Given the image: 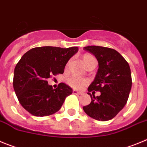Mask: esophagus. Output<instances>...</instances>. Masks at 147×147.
Masks as SVG:
<instances>
[{
    "label": "esophagus",
    "instance_id": "34e87169",
    "mask_svg": "<svg viewBox=\"0 0 147 147\" xmlns=\"http://www.w3.org/2000/svg\"><path fill=\"white\" fill-rule=\"evenodd\" d=\"M72 92H73V94H82V92H78V91H76V90H73Z\"/></svg>",
    "mask_w": 147,
    "mask_h": 147
}]
</instances>
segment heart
<instances>
[{"instance_id": "heart-1", "label": "heart", "mask_w": 147, "mask_h": 147, "mask_svg": "<svg viewBox=\"0 0 147 147\" xmlns=\"http://www.w3.org/2000/svg\"><path fill=\"white\" fill-rule=\"evenodd\" d=\"M82 60H83V64H85V66L86 67V66L89 64L90 62L95 60V59L92 55L86 53L84 54V55H82ZM68 65L69 63H67V67H68ZM67 82L69 86L75 88V89H82V88L88 83V80H87L80 78L79 77L75 76V75L69 77V78L67 80Z\"/></svg>"}]
</instances>
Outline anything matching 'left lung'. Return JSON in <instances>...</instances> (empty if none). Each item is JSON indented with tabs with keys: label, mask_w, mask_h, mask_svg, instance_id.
<instances>
[{
	"label": "left lung",
	"mask_w": 147,
	"mask_h": 147,
	"mask_svg": "<svg viewBox=\"0 0 147 147\" xmlns=\"http://www.w3.org/2000/svg\"><path fill=\"white\" fill-rule=\"evenodd\" d=\"M84 49L96 57L99 69L88 88L92 101L83 107V111L96 120L112 119L125 107L129 97L132 86L129 66L114 49L100 46H87ZM94 90L101 94L95 97ZM92 91V95L90 93Z\"/></svg>",
	"instance_id": "1"
}]
</instances>
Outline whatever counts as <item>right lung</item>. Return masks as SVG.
Returning <instances> with one entry per match:
<instances>
[{
	"mask_svg": "<svg viewBox=\"0 0 147 147\" xmlns=\"http://www.w3.org/2000/svg\"><path fill=\"white\" fill-rule=\"evenodd\" d=\"M78 51L77 47L45 46L34 47L22 55L14 69L13 86L20 103L28 112L45 116L60 110L72 89L64 83L53 88L47 80L64 73L67 63Z\"/></svg>",
	"mask_w": 147,
	"mask_h": 147,
	"instance_id": "add662e5",
	"label": "right lung"
}]
</instances>
